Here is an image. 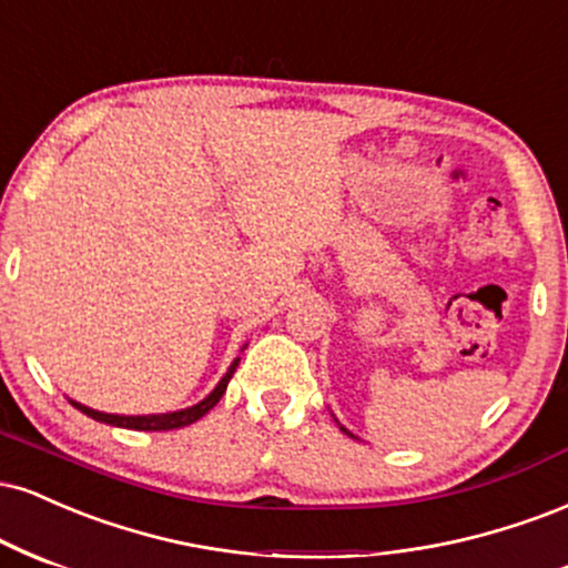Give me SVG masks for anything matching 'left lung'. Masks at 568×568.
Segmentation results:
<instances>
[{
	"label": "left lung",
	"instance_id": "left-lung-1",
	"mask_svg": "<svg viewBox=\"0 0 568 568\" xmlns=\"http://www.w3.org/2000/svg\"><path fill=\"white\" fill-rule=\"evenodd\" d=\"M343 430H345V428H343Z\"/></svg>",
	"mask_w": 568,
	"mask_h": 568
}]
</instances>
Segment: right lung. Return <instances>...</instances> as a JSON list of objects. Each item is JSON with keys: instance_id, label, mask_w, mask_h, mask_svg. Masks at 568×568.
<instances>
[{"instance_id": "obj_1", "label": "right lung", "mask_w": 568, "mask_h": 568, "mask_svg": "<svg viewBox=\"0 0 568 568\" xmlns=\"http://www.w3.org/2000/svg\"><path fill=\"white\" fill-rule=\"evenodd\" d=\"M236 364H231V369L225 372V377L220 379L217 388L210 393V396L204 398V402H199L196 406H189V409H180V412H170V415H143V417H122V415H105V412H95L90 409V406H82L77 402H71L77 406L79 412H84L87 417L98 419V423H105V425H116V428H132V430H175V428H185V425L196 423L199 417H204L206 412L215 406L220 398H223L225 388H229V379L233 377V372H236Z\"/></svg>"}]
</instances>
